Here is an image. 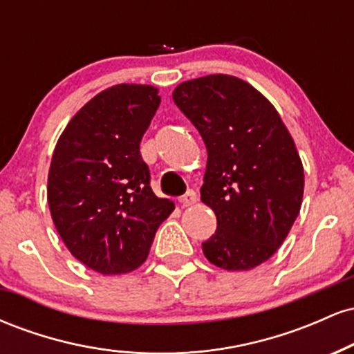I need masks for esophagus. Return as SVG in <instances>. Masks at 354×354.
<instances>
[{
	"instance_id": "obj_1",
	"label": "esophagus",
	"mask_w": 354,
	"mask_h": 354,
	"mask_svg": "<svg viewBox=\"0 0 354 354\" xmlns=\"http://www.w3.org/2000/svg\"><path fill=\"white\" fill-rule=\"evenodd\" d=\"M196 201H198V196L193 189H189L188 193L183 194V196L180 198V203L183 206H193Z\"/></svg>"
}]
</instances>
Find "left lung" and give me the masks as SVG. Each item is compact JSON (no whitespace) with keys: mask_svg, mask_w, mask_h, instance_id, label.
<instances>
[{"mask_svg":"<svg viewBox=\"0 0 354 354\" xmlns=\"http://www.w3.org/2000/svg\"><path fill=\"white\" fill-rule=\"evenodd\" d=\"M173 100L208 151L201 201L218 226L203 253L223 270H253L278 251L301 209L304 171L293 138L273 104L236 76L185 81Z\"/></svg>","mask_w":354,"mask_h":354,"instance_id":"left-lung-1","label":"left lung"}]
</instances>
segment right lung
I'll list each match as a JSON object with an SVG mask.
<instances>
[{"label":"right lung","instance_id":"1","mask_svg":"<svg viewBox=\"0 0 354 354\" xmlns=\"http://www.w3.org/2000/svg\"><path fill=\"white\" fill-rule=\"evenodd\" d=\"M161 98L149 84L98 93L61 133L48 173V205L70 253L101 274L146 261L174 203L158 198L140 153Z\"/></svg>","mask_w":354,"mask_h":354}]
</instances>
